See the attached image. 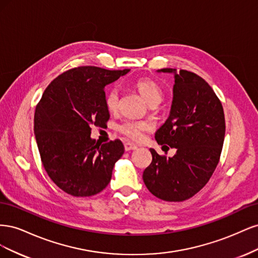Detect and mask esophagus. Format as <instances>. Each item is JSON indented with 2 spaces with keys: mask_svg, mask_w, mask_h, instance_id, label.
I'll return each mask as SVG.
<instances>
[{
  "mask_svg": "<svg viewBox=\"0 0 258 258\" xmlns=\"http://www.w3.org/2000/svg\"><path fill=\"white\" fill-rule=\"evenodd\" d=\"M137 148H138V146L136 144H134V143H131V142H126V143H124V150H126L127 152L137 150Z\"/></svg>",
  "mask_w": 258,
  "mask_h": 258,
  "instance_id": "esophagus-1",
  "label": "esophagus"
}]
</instances>
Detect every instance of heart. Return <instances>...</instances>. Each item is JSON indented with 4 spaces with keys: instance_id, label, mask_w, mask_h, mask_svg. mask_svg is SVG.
<instances>
[{
    "instance_id": "1",
    "label": "heart",
    "mask_w": 258,
    "mask_h": 258,
    "mask_svg": "<svg viewBox=\"0 0 258 258\" xmlns=\"http://www.w3.org/2000/svg\"><path fill=\"white\" fill-rule=\"evenodd\" d=\"M136 89L141 93L147 103L158 104L162 100L163 92L160 85L148 77L139 79L135 82ZM104 104L107 111L116 112L119 106V91L116 87H110L104 93ZM150 129V124L140 120H126L118 126V131L124 137L134 141H140L143 138V134Z\"/></svg>"
}]
</instances>
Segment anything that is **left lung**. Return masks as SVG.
Listing matches in <instances>:
<instances>
[{"mask_svg": "<svg viewBox=\"0 0 258 258\" xmlns=\"http://www.w3.org/2000/svg\"><path fill=\"white\" fill-rule=\"evenodd\" d=\"M160 71L174 73L175 84L169 118L155 139L176 153L168 158L151 148L153 159L143 181L154 196L179 202L195 196L212 176L224 144L225 115L220 99L202 77L186 70Z\"/></svg>", "mask_w": 258, "mask_h": 258, "instance_id": "1", "label": "left lung"}]
</instances>
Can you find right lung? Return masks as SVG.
<instances>
[{
    "mask_svg": "<svg viewBox=\"0 0 258 258\" xmlns=\"http://www.w3.org/2000/svg\"><path fill=\"white\" fill-rule=\"evenodd\" d=\"M124 70L77 67L60 74L45 89L34 114V134L44 169L60 189L74 197L102 191L124 147L120 140L98 144L91 127L110 119L104 87Z\"/></svg>",
    "mask_w": 258,
    "mask_h": 258,
    "instance_id": "add662e5",
    "label": "right lung"
}]
</instances>
